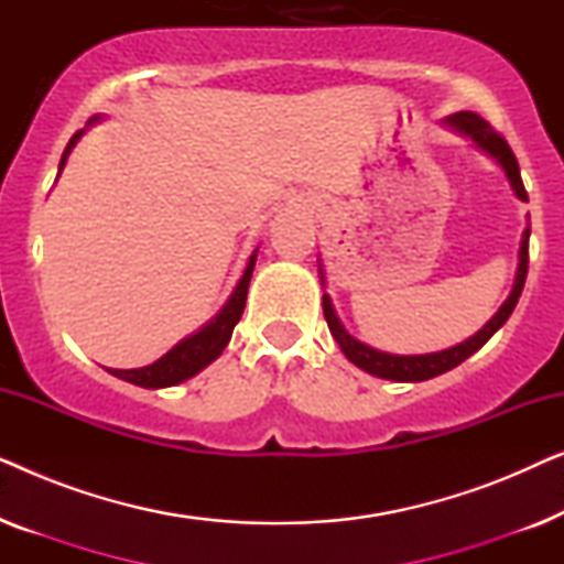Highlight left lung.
<instances>
[{"instance_id": "1", "label": "left lung", "mask_w": 564, "mask_h": 564, "mask_svg": "<svg viewBox=\"0 0 564 564\" xmlns=\"http://www.w3.org/2000/svg\"><path fill=\"white\" fill-rule=\"evenodd\" d=\"M446 122H449L452 128H457L459 133L473 138V141L480 145L482 151H488L492 159H498V164L506 169V176H508V182H511L516 195H519L523 203H529V195H527V189H523V182H521L519 161H516L511 145L506 143V138L500 135L488 120H482L480 115H475V112H454L446 118ZM529 234H531V228L523 230L521 251H519V274H516L513 292L508 295L506 303L500 305V311L492 315L488 323H485V328L477 330V334L473 338H467L465 344L454 346V349L438 351V354H421V357H395V354L369 349V346H365L354 336L346 334L344 326L336 318L334 305H330V297L323 295V315H326L330 334H334V338L338 341V346H341V351L346 354V357H349V361H354V365L361 367L369 375L382 377V380L421 382V380H431V377H436V375L449 372V369L462 365L467 357H473L477 349H482V344L488 341V338L508 321V315L513 313V307L521 297L523 282H527V272H529Z\"/></svg>"}]
</instances>
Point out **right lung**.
Returning <instances> with one entry per match:
<instances>
[{"label": "right lung", "mask_w": 564, "mask_h": 564, "mask_svg": "<svg viewBox=\"0 0 564 564\" xmlns=\"http://www.w3.org/2000/svg\"><path fill=\"white\" fill-rule=\"evenodd\" d=\"M79 135H82V130L79 133H74L72 141H68L64 156H61L58 174L66 164L68 151H72L74 143L79 141ZM253 264H257V253L249 259V267H246V272L241 276V282H238L234 297L228 300V305L223 307L218 318L207 323L203 330H197L195 336L184 338L182 344H176L172 351L164 354V357H161L159 361H153V365H149V367L112 369V375L120 377V380H126V382L138 384V388H169V384L189 380V377H195L199 369L210 365L213 359H218L220 351L226 349V344L230 341V334H234L236 323L241 321V315H243Z\"/></svg>", "instance_id": "add662e5"}]
</instances>
